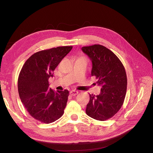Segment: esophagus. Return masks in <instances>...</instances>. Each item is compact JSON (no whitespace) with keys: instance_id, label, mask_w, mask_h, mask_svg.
<instances>
[{"instance_id":"esophagus-1","label":"esophagus","mask_w":153,"mask_h":153,"mask_svg":"<svg viewBox=\"0 0 153 153\" xmlns=\"http://www.w3.org/2000/svg\"><path fill=\"white\" fill-rule=\"evenodd\" d=\"M78 94V91H75V90H73V91H71L70 92H69V94H70L71 96H76V94Z\"/></svg>"}]
</instances>
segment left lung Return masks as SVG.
I'll use <instances>...</instances> for the list:
<instances>
[{
  "label": "left lung",
  "instance_id": "left-lung-1",
  "mask_svg": "<svg viewBox=\"0 0 153 153\" xmlns=\"http://www.w3.org/2000/svg\"><path fill=\"white\" fill-rule=\"evenodd\" d=\"M92 61L91 76L101 86L99 95L89 94L86 114L98 121H106L116 114L124 103L127 77L123 64L112 51L100 45L82 48Z\"/></svg>",
  "mask_w": 153,
  "mask_h": 153
}]
</instances>
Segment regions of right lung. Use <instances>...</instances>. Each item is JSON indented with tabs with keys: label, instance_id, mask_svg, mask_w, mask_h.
<instances>
[{
	"label": "right lung",
	"instance_id": "right-lung-1",
	"mask_svg": "<svg viewBox=\"0 0 153 153\" xmlns=\"http://www.w3.org/2000/svg\"><path fill=\"white\" fill-rule=\"evenodd\" d=\"M73 47H59L32 55L23 66L18 80V90L25 108L31 116L49 124L64 114L69 91L55 92L49 88L48 79Z\"/></svg>",
	"mask_w": 153,
	"mask_h": 153
}]
</instances>
